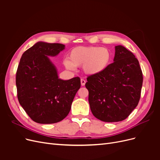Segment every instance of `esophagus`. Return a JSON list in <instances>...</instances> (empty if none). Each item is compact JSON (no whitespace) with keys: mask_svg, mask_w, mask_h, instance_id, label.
Here are the masks:
<instances>
[{"mask_svg":"<svg viewBox=\"0 0 160 160\" xmlns=\"http://www.w3.org/2000/svg\"><path fill=\"white\" fill-rule=\"evenodd\" d=\"M85 83H86L85 80H84V79H81V84L82 86H84V85H85Z\"/></svg>","mask_w":160,"mask_h":160,"instance_id":"34e87169","label":"esophagus"}]
</instances>
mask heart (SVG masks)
<instances>
[{"instance_id": "obj_1", "label": "heart", "mask_w": 160, "mask_h": 160, "mask_svg": "<svg viewBox=\"0 0 160 160\" xmlns=\"http://www.w3.org/2000/svg\"><path fill=\"white\" fill-rule=\"evenodd\" d=\"M112 61V52L105 47L79 46L69 53V59L63 61L67 69L74 70L75 67L82 65L86 75L96 76L103 72Z\"/></svg>"}]
</instances>
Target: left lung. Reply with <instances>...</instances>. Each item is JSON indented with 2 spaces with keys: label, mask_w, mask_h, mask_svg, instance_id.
<instances>
[{
  "label": "left lung",
  "mask_w": 160,
  "mask_h": 160,
  "mask_svg": "<svg viewBox=\"0 0 160 160\" xmlns=\"http://www.w3.org/2000/svg\"><path fill=\"white\" fill-rule=\"evenodd\" d=\"M113 62L103 72L87 79L92 113L105 122L126 119L139 103L143 75L139 61L122 45L115 47Z\"/></svg>",
  "instance_id": "left-lung-1"
}]
</instances>
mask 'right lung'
<instances>
[{"label":"right lung","mask_w":160,"mask_h":160,"mask_svg":"<svg viewBox=\"0 0 160 160\" xmlns=\"http://www.w3.org/2000/svg\"><path fill=\"white\" fill-rule=\"evenodd\" d=\"M65 45L38 41L23 53L16 76L19 103L37 123H55L69 114L81 87L78 77L69 80L59 77L49 57H56Z\"/></svg>","instance_id":"add662e5"}]
</instances>
